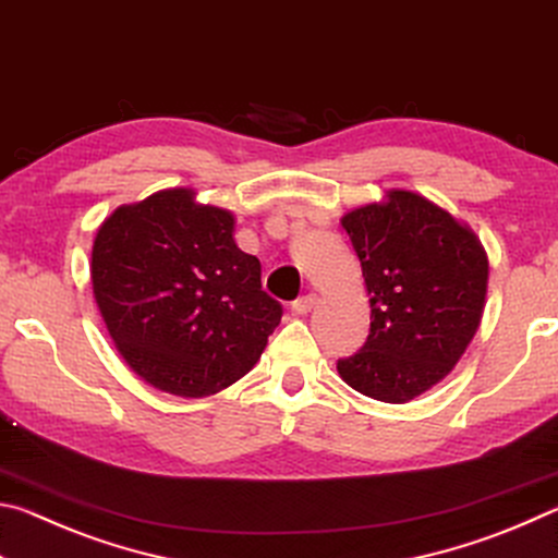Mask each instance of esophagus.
I'll return each mask as SVG.
<instances>
[{
	"instance_id": "esophagus-1",
	"label": "esophagus",
	"mask_w": 558,
	"mask_h": 558,
	"mask_svg": "<svg viewBox=\"0 0 558 558\" xmlns=\"http://www.w3.org/2000/svg\"><path fill=\"white\" fill-rule=\"evenodd\" d=\"M315 302H317L315 292H307V295H302V298H298L295 302H292V313H295V315H307L310 310L315 307Z\"/></svg>"
}]
</instances>
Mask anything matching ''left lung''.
<instances>
[{"label": "left lung", "instance_id": "1", "mask_svg": "<svg viewBox=\"0 0 558 558\" xmlns=\"http://www.w3.org/2000/svg\"><path fill=\"white\" fill-rule=\"evenodd\" d=\"M369 292L372 327L337 372L354 391L405 403L452 372L483 319L487 253L426 196L391 189L342 216Z\"/></svg>", "mask_w": 558, "mask_h": 558}]
</instances>
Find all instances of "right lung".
<instances>
[{
	"label": "right lung",
	"mask_w": 558,
	"mask_h": 558,
	"mask_svg": "<svg viewBox=\"0 0 558 558\" xmlns=\"http://www.w3.org/2000/svg\"><path fill=\"white\" fill-rule=\"evenodd\" d=\"M192 189L118 206L96 233L93 295L130 369L159 391L202 399L253 369L282 307L260 260L233 241V214Z\"/></svg>",
	"instance_id": "right-lung-1"
}]
</instances>
